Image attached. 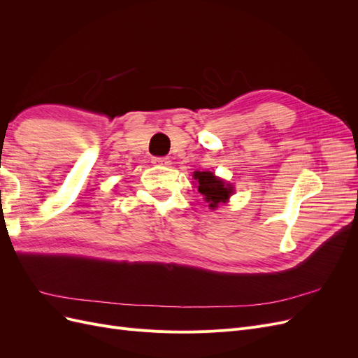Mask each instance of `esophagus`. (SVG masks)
I'll return each instance as SVG.
<instances>
[{
	"label": "esophagus",
	"mask_w": 358,
	"mask_h": 358,
	"mask_svg": "<svg viewBox=\"0 0 358 358\" xmlns=\"http://www.w3.org/2000/svg\"><path fill=\"white\" fill-rule=\"evenodd\" d=\"M170 158L167 157H154L152 158V164L155 166H170Z\"/></svg>",
	"instance_id": "esophagus-1"
}]
</instances>
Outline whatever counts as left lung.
<instances>
[{"mask_svg":"<svg viewBox=\"0 0 358 358\" xmlns=\"http://www.w3.org/2000/svg\"><path fill=\"white\" fill-rule=\"evenodd\" d=\"M194 179L199 183V192L203 194L204 200L209 203V208L215 209L218 204L225 203L233 194V187L230 183L213 176L210 171H196Z\"/></svg>","mask_w":358,"mask_h":358,"instance_id":"1","label":"left lung"}]
</instances>
